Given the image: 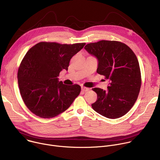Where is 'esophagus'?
Listing matches in <instances>:
<instances>
[{"label": "esophagus", "instance_id": "esophagus-1", "mask_svg": "<svg viewBox=\"0 0 160 160\" xmlns=\"http://www.w3.org/2000/svg\"><path fill=\"white\" fill-rule=\"evenodd\" d=\"M82 90L83 91V92H87V91L90 90V88L85 87H82Z\"/></svg>", "mask_w": 160, "mask_h": 160}]
</instances>
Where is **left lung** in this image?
Listing matches in <instances>:
<instances>
[{
	"mask_svg": "<svg viewBox=\"0 0 160 160\" xmlns=\"http://www.w3.org/2000/svg\"><path fill=\"white\" fill-rule=\"evenodd\" d=\"M85 49L98 60L97 73L109 80L108 90L93 88L98 95L93 109L108 118H118L130 110L138 98L141 74L138 58L124 43L101 40Z\"/></svg>",
	"mask_w": 160,
	"mask_h": 160,
	"instance_id": "obj_1",
	"label": "left lung"
}]
</instances>
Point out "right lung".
Wrapping results in <instances>:
<instances>
[{"label":"right lung","instance_id":"obj_1","mask_svg":"<svg viewBox=\"0 0 160 160\" xmlns=\"http://www.w3.org/2000/svg\"><path fill=\"white\" fill-rule=\"evenodd\" d=\"M85 45L41 42L27 52L18 68V85L22 101L35 115L55 117L80 94L79 85H64L58 77L63 69L68 70L72 58Z\"/></svg>","mask_w":160,"mask_h":160}]
</instances>
